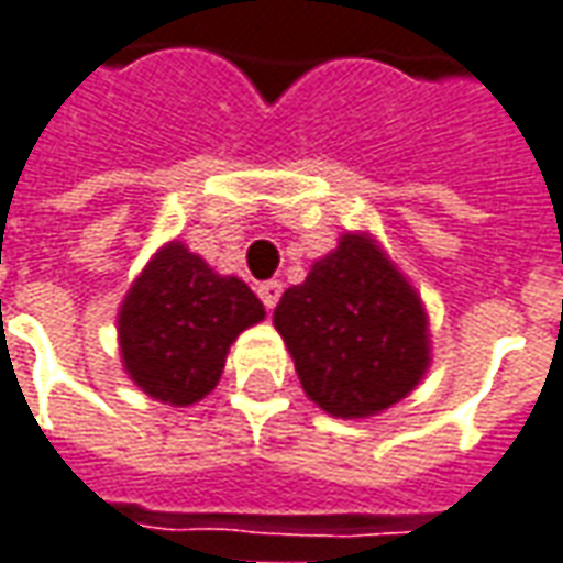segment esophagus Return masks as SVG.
Returning a JSON list of instances; mask_svg holds the SVG:
<instances>
[{
	"label": "esophagus",
	"instance_id": "obj_1",
	"mask_svg": "<svg viewBox=\"0 0 563 563\" xmlns=\"http://www.w3.org/2000/svg\"><path fill=\"white\" fill-rule=\"evenodd\" d=\"M280 292H283V283L280 280H264L258 283V299L264 301V308L271 311L277 301H280Z\"/></svg>",
	"mask_w": 563,
	"mask_h": 563
}]
</instances>
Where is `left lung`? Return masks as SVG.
I'll list each match as a JSON object with an SVG mask.
<instances>
[{"instance_id":"obj_1","label":"left lung","mask_w":563,"mask_h":563,"mask_svg":"<svg viewBox=\"0 0 563 563\" xmlns=\"http://www.w3.org/2000/svg\"><path fill=\"white\" fill-rule=\"evenodd\" d=\"M274 327L305 396L327 415L364 420L398 405L427 377L430 314L411 280L364 230L311 264L283 292Z\"/></svg>"}]
</instances>
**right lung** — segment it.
I'll use <instances>...</instances> for the list:
<instances>
[{
    "instance_id": "obj_1",
    "label": "right lung",
    "mask_w": 563,
    "mask_h": 563,
    "mask_svg": "<svg viewBox=\"0 0 563 563\" xmlns=\"http://www.w3.org/2000/svg\"><path fill=\"white\" fill-rule=\"evenodd\" d=\"M262 320L264 305L240 277L170 240L118 308L121 364L148 398L189 408L218 386L236 336Z\"/></svg>"
}]
</instances>
